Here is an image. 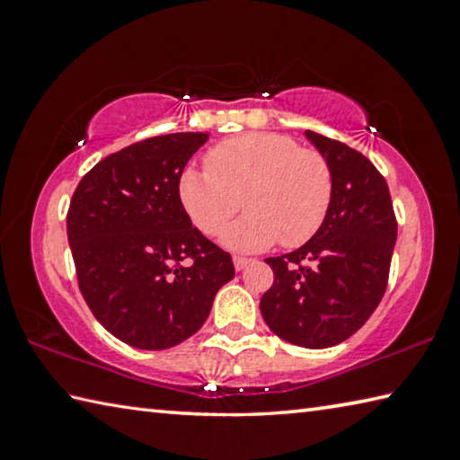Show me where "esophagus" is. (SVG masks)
I'll use <instances>...</instances> for the list:
<instances>
[{
	"mask_svg": "<svg viewBox=\"0 0 460 460\" xmlns=\"http://www.w3.org/2000/svg\"><path fill=\"white\" fill-rule=\"evenodd\" d=\"M249 263H252V260H247V258H239V255H235V258H233V266H235L237 271L245 270Z\"/></svg>",
	"mask_w": 460,
	"mask_h": 460,
	"instance_id": "34e87169",
	"label": "esophagus"
}]
</instances>
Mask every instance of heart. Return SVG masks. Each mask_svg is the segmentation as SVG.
Here are the masks:
<instances>
[{
	"instance_id": "1",
	"label": "heart",
	"mask_w": 460,
	"mask_h": 460,
	"mask_svg": "<svg viewBox=\"0 0 460 460\" xmlns=\"http://www.w3.org/2000/svg\"><path fill=\"white\" fill-rule=\"evenodd\" d=\"M207 170H184L178 197L194 227L219 235L237 252H260L279 239L284 247L305 245L316 235L332 200V170L324 155L300 147L294 137L245 134L217 144Z\"/></svg>"
}]
</instances>
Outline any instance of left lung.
Returning a JSON list of instances; mask_svg holds the SVG:
<instances>
[{"instance_id":"left-lung-1","label":"left lung","mask_w":460,"mask_h":460,"mask_svg":"<svg viewBox=\"0 0 460 460\" xmlns=\"http://www.w3.org/2000/svg\"><path fill=\"white\" fill-rule=\"evenodd\" d=\"M305 134L332 170L331 208L313 239L266 260L274 284L260 308L279 339L326 349L359 331L384 298L398 223L385 178L361 152Z\"/></svg>"}]
</instances>
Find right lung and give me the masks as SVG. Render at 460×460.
I'll use <instances>...</instances> for the list:
<instances>
[{"label": "right lung", "instance_id": "obj_1", "mask_svg": "<svg viewBox=\"0 0 460 460\" xmlns=\"http://www.w3.org/2000/svg\"><path fill=\"white\" fill-rule=\"evenodd\" d=\"M207 139L182 131L123 147L81 178L68 207L83 298L136 349L160 351L192 337L235 276L231 255L192 227L178 197L186 162Z\"/></svg>", "mask_w": 460, "mask_h": 460}]
</instances>
